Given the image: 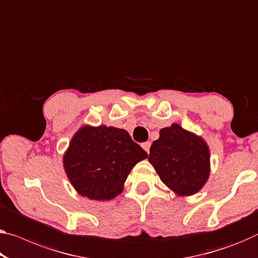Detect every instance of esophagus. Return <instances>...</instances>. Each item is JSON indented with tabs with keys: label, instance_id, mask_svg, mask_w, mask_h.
Wrapping results in <instances>:
<instances>
[{
	"label": "esophagus",
	"instance_id": "34e87169",
	"mask_svg": "<svg viewBox=\"0 0 258 258\" xmlns=\"http://www.w3.org/2000/svg\"><path fill=\"white\" fill-rule=\"evenodd\" d=\"M150 146H151V143H150V142H145V143H143V144H142V148L144 149L148 153L150 151Z\"/></svg>",
	"mask_w": 258,
	"mask_h": 258
}]
</instances>
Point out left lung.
<instances>
[{
  "label": "left lung",
  "instance_id": "obj_1",
  "mask_svg": "<svg viewBox=\"0 0 258 258\" xmlns=\"http://www.w3.org/2000/svg\"><path fill=\"white\" fill-rule=\"evenodd\" d=\"M149 161L177 196L200 191L210 176V150L203 138L173 123L162 128L150 148Z\"/></svg>",
  "mask_w": 258,
  "mask_h": 258
}]
</instances>
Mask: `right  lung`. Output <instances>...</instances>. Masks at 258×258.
I'll return each mask as SVG.
<instances>
[{"instance_id": "add662e5", "label": "right lung", "mask_w": 258, "mask_h": 258, "mask_svg": "<svg viewBox=\"0 0 258 258\" xmlns=\"http://www.w3.org/2000/svg\"><path fill=\"white\" fill-rule=\"evenodd\" d=\"M148 158L124 129L83 125L63 156V167L75 190L93 201L120 195L134 166Z\"/></svg>"}]
</instances>
